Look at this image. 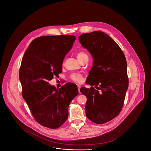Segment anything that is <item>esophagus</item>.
Returning a JSON list of instances; mask_svg holds the SVG:
<instances>
[{"instance_id": "1", "label": "esophagus", "mask_w": 151, "mask_h": 151, "mask_svg": "<svg viewBox=\"0 0 151 151\" xmlns=\"http://www.w3.org/2000/svg\"><path fill=\"white\" fill-rule=\"evenodd\" d=\"M77 87H78V91H79V93H80V88H81V86L79 85H77Z\"/></svg>"}]
</instances>
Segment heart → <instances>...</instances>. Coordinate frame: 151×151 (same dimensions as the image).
<instances>
[{"label": "heart", "mask_w": 151, "mask_h": 151, "mask_svg": "<svg viewBox=\"0 0 151 151\" xmlns=\"http://www.w3.org/2000/svg\"><path fill=\"white\" fill-rule=\"evenodd\" d=\"M88 57L87 54L85 52H79L77 54V57L79 61L85 57ZM70 79L73 81L77 83H82L83 82V77L82 74L79 73H73L70 76Z\"/></svg>", "instance_id": "obj_1"}]
</instances>
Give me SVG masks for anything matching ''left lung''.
<instances>
[{
  "label": "left lung",
  "mask_w": 151,
  "mask_h": 151,
  "mask_svg": "<svg viewBox=\"0 0 151 151\" xmlns=\"http://www.w3.org/2000/svg\"><path fill=\"white\" fill-rule=\"evenodd\" d=\"M78 40L94 59L86 83L97 89H80L87 97L86 116L96 124H104L116 117L123 106L128 87L126 57L118 44L103 32L83 33Z\"/></svg>",
  "instance_id": "left-lung-1"
}]
</instances>
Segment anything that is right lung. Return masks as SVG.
<instances>
[{
  "label": "right lung",
  "instance_id": "right-lung-1",
  "mask_svg": "<svg viewBox=\"0 0 151 151\" xmlns=\"http://www.w3.org/2000/svg\"><path fill=\"white\" fill-rule=\"evenodd\" d=\"M75 40L73 35L41 36L32 41L23 57L19 70L23 97L34 118L44 127L62 126L69 104L78 94L75 84L56 88L48 82L62 72L65 56Z\"/></svg>",
  "mask_w": 151,
  "mask_h": 151
}]
</instances>
